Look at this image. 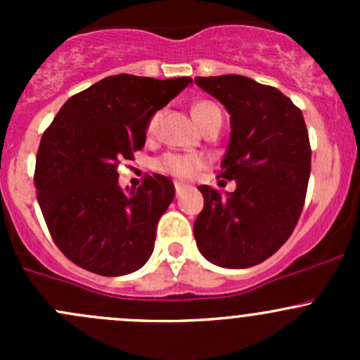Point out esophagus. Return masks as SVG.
<instances>
[{"label": "esophagus", "mask_w": 360, "mask_h": 360, "mask_svg": "<svg viewBox=\"0 0 360 360\" xmlns=\"http://www.w3.org/2000/svg\"><path fill=\"white\" fill-rule=\"evenodd\" d=\"M174 186H176V193L177 195H181V191L184 190V184L183 183H176V184H174Z\"/></svg>", "instance_id": "esophagus-1"}]
</instances>
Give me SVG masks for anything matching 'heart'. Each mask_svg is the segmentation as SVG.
Listing matches in <instances>:
<instances>
[{
  "label": "heart",
  "mask_w": 360,
  "mask_h": 360,
  "mask_svg": "<svg viewBox=\"0 0 360 360\" xmlns=\"http://www.w3.org/2000/svg\"><path fill=\"white\" fill-rule=\"evenodd\" d=\"M216 112H221L219 108L216 104L209 103V101H198L197 104H193L191 108V115H193L195 122L200 125V129L205 125L210 120V116L216 115ZM158 118L160 112H155L151 115V118L148 120L146 125V134L151 136L155 134L158 127ZM155 167L162 172L169 174V176L179 177V179H191V177L197 176L198 172L205 167V158L202 155L195 153H163L157 162H155Z\"/></svg>",
  "instance_id": "1"
}]
</instances>
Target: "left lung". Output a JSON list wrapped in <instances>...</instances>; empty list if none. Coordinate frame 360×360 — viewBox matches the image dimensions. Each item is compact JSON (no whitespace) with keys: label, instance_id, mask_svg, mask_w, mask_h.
Wrapping results in <instances>:
<instances>
[{"label":"left lung","instance_id":"1","mask_svg":"<svg viewBox=\"0 0 360 360\" xmlns=\"http://www.w3.org/2000/svg\"><path fill=\"white\" fill-rule=\"evenodd\" d=\"M195 83L230 112L219 176L237 183L226 197L198 186L203 209L195 240L217 266H254L285 244L303 210L311 167L303 112L281 90L248 76H197Z\"/></svg>","mask_w":360,"mask_h":360}]
</instances>
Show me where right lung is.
<instances>
[{
  "label": "right lung",
  "mask_w": 360,
  "mask_h": 360,
  "mask_svg": "<svg viewBox=\"0 0 360 360\" xmlns=\"http://www.w3.org/2000/svg\"><path fill=\"white\" fill-rule=\"evenodd\" d=\"M193 82L115 75L69 97L36 155L34 186L50 235L78 266L120 277L139 270L155 248L174 183L153 174L132 191L118 186L120 160L146 143L151 115Z\"/></svg>",
  "instance_id": "add662e5"
}]
</instances>
